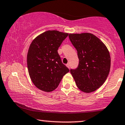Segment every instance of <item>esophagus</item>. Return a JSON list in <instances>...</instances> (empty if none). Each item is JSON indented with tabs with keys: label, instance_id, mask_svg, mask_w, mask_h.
<instances>
[{
	"label": "esophagus",
	"instance_id": "34e87169",
	"mask_svg": "<svg viewBox=\"0 0 125 125\" xmlns=\"http://www.w3.org/2000/svg\"><path fill=\"white\" fill-rule=\"evenodd\" d=\"M66 66H67V67L68 68H70V64H69V63H68V64H66Z\"/></svg>",
	"mask_w": 125,
	"mask_h": 125
}]
</instances>
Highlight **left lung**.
I'll return each instance as SVG.
<instances>
[{
  "instance_id": "obj_1",
  "label": "left lung",
  "mask_w": 125,
  "mask_h": 125,
  "mask_svg": "<svg viewBox=\"0 0 125 125\" xmlns=\"http://www.w3.org/2000/svg\"><path fill=\"white\" fill-rule=\"evenodd\" d=\"M69 38L79 59L77 68L70 70L77 87L85 93L95 91L104 83L109 73V52L92 34H69Z\"/></svg>"
}]
</instances>
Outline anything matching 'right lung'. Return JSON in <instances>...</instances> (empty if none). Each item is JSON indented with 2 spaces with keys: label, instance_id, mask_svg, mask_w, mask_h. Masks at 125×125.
I'll return each instance as SVG.
<instances>
[{
  "label": "right lung",
  "instance_id": "add662e5",
  "mask_svg": "<svg viewBox=\"0 0 125 125\" xmlns=\"http://www.w3.org/2000/svg\"><path fill=\"white\" fill-rule=\"evenodd\" d=\"M68 34L48 30L32 41L27 56L29 75L38 89L51 92L59 86L61 79L69 71L62 64L58 49Z\"/></svg>",
  "mask_w": 125,
  "mask_h": 125
}]
</instances>
